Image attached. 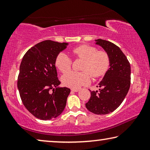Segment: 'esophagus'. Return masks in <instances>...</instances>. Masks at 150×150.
Returning <instances> with one entry per match:
<instances>
[{
	"instance_id": "obj_1",
	"label": "esophagus",
	"mask_w": 150,
	"mask_h": 150,
	"mask_svg": "<svg viewBox=\"0 0 150 150\" xmlns=\"http://www.w3.org/2000/svg\"><path fill=\"white\" fill-rule=\"evenodd\" d=\"M71 91H73V92H78V91H79V89H75V88H72Z\"/></svg>"
}]
</instances>
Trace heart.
Returning <instances> with one entry per match:
<instances>
[{
  "instance_id": "obj_1",
  "label": "heart",
  "mask_w": 150,
  "mask_h": 150,
  "mask_svg": "<svg viewBox=\"0 0 150 150\" xmlns=\"http://www.w3.org/2000/svg\"><path fill=\"white\" fill-rule=\"evenodd\" d=\"M76 58L85 60L82 70L85 71H70L63 75L62 81L66 87L77 88L89 83L90 74L94 78L102 77L105 74L110 65L108 54L103 51H98L89 45H81L73 49ZM55 66L61 72L65 73L71 68L72 60L64 52L58 54L55 59Z\"/></svg>"
}]
</instances>
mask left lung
Instances as JSON below:
<instances>
[{
  "label": "left lung",
  "instance_id": "obj_1",
  "mask_svg": "<svg viewBox=\"0 0 150 150\" xmlns=\"http://www.w3.org/2000/svg\"><path fill=\"white\" fill-rule=\"evenodd\" d=\"M96 42L107 53L110 68L98 84L99 91H90V99L85 106L96 115H107L115 110L126 97L130 87L131 68L126 55L117 45L102 39Z\"/></svg>",
  "mask_w": 150,
  "mask_h": 150
}]
</instances>
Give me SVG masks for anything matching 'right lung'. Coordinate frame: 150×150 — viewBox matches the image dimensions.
I'll use <instances>...</instances> for the list:
<instances>
[{"label":"right lung","instance_id":"obj_1","mask_svg":"<svg viewBox=\"0 0 150 150\" xmlns=\"http://www.w3.org/2000/svg\"><path fill=\"white\" fill-rule=\"evenodd\" d=\"M67 44L52 40L40 42L27 51L20 63L17 83L20 98L27 110L40 120L56 118L65 107L70 88L57 87L61 82L55 59Z\"/></svg>","mask_w":150,"mask_h":150}]
</instances>
